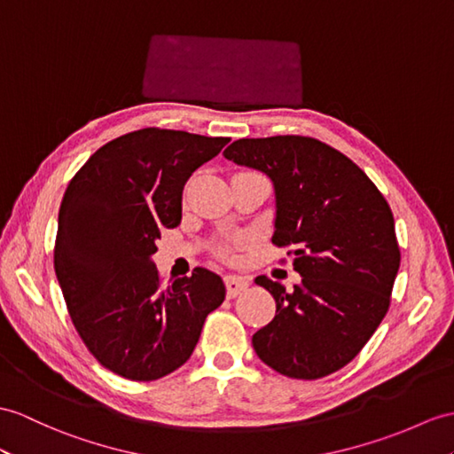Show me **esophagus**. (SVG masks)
<instances>
[{
    "mask_svg": "<svg viewBox=\"0 0 454 454\" xmlns=\"http://www.w3.org/2000/svg\"><path fill=\"white\" fill-rule=\"evenodd\" d=\"M250 285L248 278H242V275H225V286H227V296L235 298L242 291H247Z\"/></svg>",
    "mask_w": 454,
    "mask_h": 454,
    "instance_id": "34e87169",
    "label": "esophagus"
}]
</instances>
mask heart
Instances as JSON below:
<instances>
[{"mask_svg": "<svg viewBox=\"0 0 454 454\" xmlns=\"http://www.w3.org/2000/svg\"><path fill=\"white\" fill-rule=\"evenodd\" d=\"M247 247V239H235L233 242H231V245L223 250V256L225 258H229L231 256V252H233V250H240V248H245Z\"/></svg>", "mask_w": 454, "mask_h": 454, "instance_id": "heart-1", "label": "heart"}]
</instances>
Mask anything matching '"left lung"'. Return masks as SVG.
Here are the masks:
<instances>
[{"instance_id":"1","label":"left lung","mask_w":454,"mask_h":454,"mask_svg":"<svg viewBox=\"0 0 454 454\" xmlns=\"http://www.w3.org/2000/svg\"><path fill=\"white\" fill-rule=\"evenodd\" d=\"M223 156L273 181L271 242L291 248L302 278L293 291L256 278L278 310L254 333V350L294 380L345 368L391 304L401 250L389 204L355 161L312 137L240 138Z\"/></svg>"}]
</instances>
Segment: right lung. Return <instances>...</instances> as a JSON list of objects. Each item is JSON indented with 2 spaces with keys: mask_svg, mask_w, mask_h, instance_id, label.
<instances>
[{
  "mask_svg": "<svg viewBox=\"0 0 454 454\" xmlns=\"http://www.w3.org/2000/svg\"><path fill=\"white\" fill-rule=\"evenodd\" d=\"M227 142L132 130L96 150L65 191L55 275L86 348L121 378L153 381L181 368L225 301L223 281L206 268L161 286L152 254L161 229L181 223L184 183Z\"/></svg>",
  "mask_w": 454,
  "mask_h": 454,
  "instance_id": "obj_1",
  "label": "right lung"
}]
</instances>
